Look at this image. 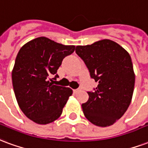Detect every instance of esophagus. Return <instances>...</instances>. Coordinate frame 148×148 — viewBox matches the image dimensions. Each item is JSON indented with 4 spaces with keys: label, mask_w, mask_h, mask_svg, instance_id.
Wrapping results in <instances>:
<instances>
[{
    "label": "esophagus",
    "mask_w": 148,
    "mask_h": 148,
    "mask_svg": "<svg viewBox=\"0 0 148 148\" xmlns=\"http://www.w3.org/2000/svg\"><path fill=\"white\" fill-rule=\"evenodd\" d=\"M73 91H74V93H77V92H80V89H79V88H77V89H74Z\"/></svg>",
    "instance_id": "34e87169"
}]
</instances>
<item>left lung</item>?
<instances>
[{
    "label": "left lung",
    "instance_id": "left-lung-1",
    "mask_svg": "<svg viewBox=\"0 0 148 148\" xmlns=\"http://www.w3.org/2000/svg\"><path fill=\"white\" fill-rule=\"evenodd\" d=\"M75 52L85 62L90 77L98 83L93 92H88V101L82 105L85 118L97 126L113 125L132 100L135 74L130 54L108 39L78 45Z\"/></svg>",
    "mask_w": 148,
    "mask_h": 148
}]
</instances>
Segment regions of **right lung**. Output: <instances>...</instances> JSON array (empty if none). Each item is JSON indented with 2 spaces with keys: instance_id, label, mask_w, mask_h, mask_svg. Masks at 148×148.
Returning <instances> with one entry per match:
<instances>
[{
  "instance_id": "1",
  "label": "right lung",
  "mask_w": 148,
  "mask_h": 148,
  "mask_svg": "<svg viewBox=\"0 0 148 148\" xmlns=\"http://www.w3.org/2000/svg\"><path fill=\"white\" fill-rule=\"evenodd\" d=\"M74 45H63L45 37L25 44L18 51L12 73L16 100L28 119L45 125L61 115L72 95L70 88L53 85L49 78L55 75L66 56L72 54Z\"/></svg>"
}]
</instances>
